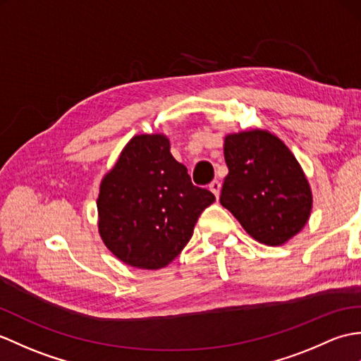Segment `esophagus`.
I'll return each instance as SVG.
<instances>
[{
  "label": "esophagus",
  "mask_w": 361,
  "mask_h": 361,
  "mask_svg": "<svg viewBox=\"0 0 361 361\" xmlns=\"http://www.w3.org/2000/svg\"><path fill=\"white\" fill-rule=\"evenodd\" d=\"M209 189H211L214 192V195L219 198L220 195V189H221V183L219 180H214L211 184H209Z\"/></svg>",
  "instance_id": "esophagus-1"
}]
</instances>
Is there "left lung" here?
Here are the masks:
<instances>
[{"label": "left lung", "instance_id": "left-lung-1", "mask_svg": "<svg viewBox=\"0 0 361 361\" xmlns=\"http://www.w3.org/2000/svg\"><path fill=\"white\" fill-rule=\"evenodd\" d=\"M226 175L220 203L250 237L280 246L305 228L312 192L284 142L266 130L231 133L224 138Z\"/></svg>", "mask_w": 361, "mask_h": 361}]
</instances>
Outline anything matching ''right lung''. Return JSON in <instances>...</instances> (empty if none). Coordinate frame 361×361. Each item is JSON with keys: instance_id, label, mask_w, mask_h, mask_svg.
Here are the masks:
<instances>
[{"instance_id": "obj_1", "label": "right lung", "mask_w": 361, "mask_h": 361, "mask_svg": "<svg viewBox=\"0 0 361 361\" xmlns=\"http://www.w3.org/2000/svg\"><path fill=\"white\" fill-rule=\"evenodd\" d=\"M214 201L211 190L192 184L164 135H137L99 186V235L126 264L160 269L188 245Z\"/></svg>"}]
</instances>
